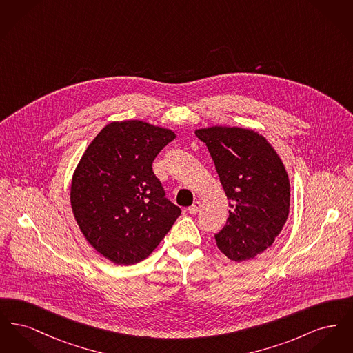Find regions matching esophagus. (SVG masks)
Wrapping results in <instances>:
<instances>
[{"label": "esophagus", "instance_id": "obj_1", "mask_svg": "<svg viewBox=\"0 0 353 353\" xmlns=\"http://www.w3.org/2000/svg\"><path fill=\"white\" fill-rule=\"evenodd\" d=\"M200 208H201V202L196 201L192 206L188 208V212H189L190 214H197V213L200 212Z\"/></svg>", "mask_w": 353, "mask_h": 353}]
</instances>
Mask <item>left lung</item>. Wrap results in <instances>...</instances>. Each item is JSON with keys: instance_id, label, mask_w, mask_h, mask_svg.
I'll return each instance as SVG.
<instances>
[{"instance_id": "obj_1", "label": "left lung", "mask_w": 353, "mask_h": 353, "mask_svg": "<svg viewBox=\"0 0 353 353\" xmlns=\"http://www.w3.org/2000/svg\"><path fill=\"white\" fill-rule=\"evenodd\" d=\"M214 161L230 200L229 219L216 236L219 250L235 262L268 250L290 212V180L276 151L262 134L238 127L196 130Z\"/></svg>"}]
</instances>
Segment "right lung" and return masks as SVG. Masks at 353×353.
<instances>
[{"instance_id":"obj_1","label":"right lung","mask_w":353,"mask_h":353,"mask_svg":"<svg viewBox=\"0 0 353 353\" xmlns=\"http://www.w3.org/2000/svg\"><path fill=\"white\" fill-rule=\"evenodd\" d=\"M174 137L141 120L112 121L90 143L72 174L77 223L88 243L117 265L150 256L181 214L152 170Z\"/></svg>"}]
</instances>
